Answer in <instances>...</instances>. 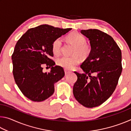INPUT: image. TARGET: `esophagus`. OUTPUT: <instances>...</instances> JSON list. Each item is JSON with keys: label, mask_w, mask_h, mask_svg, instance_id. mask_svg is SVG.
I'll use <instances>...</instances> for the list:
<instances>
[{"label": "esophagus", "mask_w": 131, "mask_h": 131, "mask_svg": "<svg viewBox=\"0 0 131 131\" xmlns=\"http://www.w3.org/2000/svg\"><path fill=\"white\" fill-rule=\"evenodd\" d=\"M70 72L69 70H66V69H65V75H67L69 73H70Z\"/></svg>", "instance_id": "1"}]
</instances>
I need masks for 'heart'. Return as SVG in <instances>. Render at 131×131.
I'll list each match as a JSON object with an SVG mask.
<instances>
[{"label": "heart", "mask_w": 131, "mask_h": 131, "mask_svg": "<svg viewBox=\"0 0 131 131\" xmlns=\"http://www.w3.org/2000/svg\"><path fill=\"white\" fill-rule=\"evenodd\" d=\"M68 41L75 46L72 57H61L57 59V64L66 70H71L80 63L78 57L85 58L89 55L90 48L86 44V39L83 35L77 32H72L66 37ZM62 46V40L60 38L55 39L52 44V51L54 55H59Z\"/></svg>", "instance_id": "heart-1"}]
</instances>
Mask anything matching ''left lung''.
Returning a JSON list of instances; mask_svg holds the SVG:
<instances>
[{
	"label": "left lung",
	"instance_id": "1",
	"mask_svg": "<svg viewBox=\"0 0 131 131\" xmlns=\"http://www.w3.org/2000/svg\"><path fill=\"white\" fill-rule=\"evenodd\" d=\"M80 32L89 39L91 49L80 65L84 73L74 72L77 80L73 92L81 105L92 108L105 102L116 89L122 72L121 51L106 33L95 29Z\"/></svg>",
	"mask_w": 131,
	"mask_h": 131
}]
</instances>
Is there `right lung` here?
I'll list each match as a JSON object with an SVG mask.
<instances>
[{
  "label": "right lung",
  "instance_id": "1",
  "mask_svg": "<svg viewBox=\"0 0 131 131\" xmlns=\"http://www.w3.org/2000/svg\"><path fill=\"white\" fill-rule=\"evenodd\" d=\"M72 30L41 25L26 31L17 41L12 56L13 76L22 93L30 100L41 102L54 94V84L65 76L63 69L54 66L52 44L55 39ZM51 67L48 73L42 65Z\"/></svg>",
  "mask_w": 131,
  "mask_h": 131
}]
</instances>
